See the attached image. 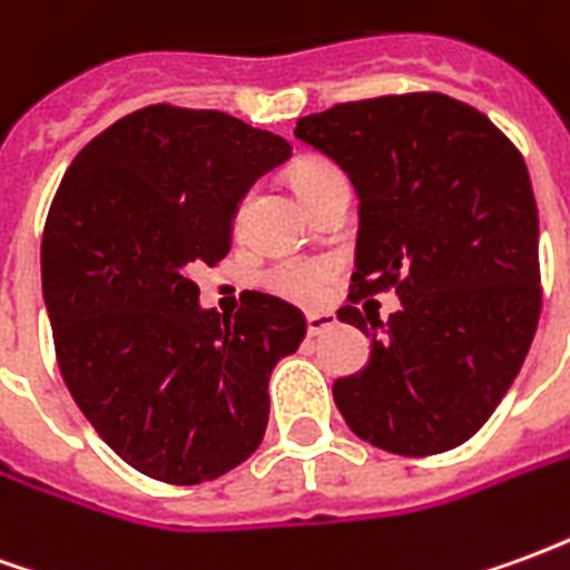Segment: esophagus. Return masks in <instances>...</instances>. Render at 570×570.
Here are the masks:
<instances>
[{
	"mask_svg": "<svg viewBox=\"0 0 570 570\" xmlns=\"http://www.w3.org/2000/svg\"><path fill=\"white\" fill-rule=\"evenodd\" d=\"M335 314H330V311H314V314H308V335H321L326 333V330H333L335 326Z\"/></svg>",
	"mask_w": 570,
	"mask_h": 570,
	"instance_id": "obj_1",
	"label": "esophagus"
}]
</instances>
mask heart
<instances>
[{
  "label": "heart",
  "mask_w": 570,
  "mask_h": 570,
  "mask_svg": "<svg viewBox=\"0 0 570 570\" xmlns=\"http://www.w3.org/2000/svg\"><path fill=\"white\" fill-rule=\"evenodd\" d=\"M333 176H342V170L333 161H326V158H302L296 164V170H293V186H296L298 195H308L311 188H317L326 179H333ZM244 207H247V200L237 207L235 225H240ZM335 272H338V265L333 259H289L272 268L268 286H272L274 293L289 298V302L314 305V302L323 298Z\"/></svg>",
  "instance_id": "heart-1"
}]
</instances>
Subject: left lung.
Segmentation results:
<instances>
[{
    "mask_svg": "<svg viewBox=\"0 0 570 570\" xmlns=\"http://www.w3.org/2000/svg\"><path fill=\"white\" fill-rule=\"evenodd\" d=\"M360 198L351 302L394 286L387 323L345 305L372 335L370 363L333 384L360 440L424 458L476 433L525 363L540 317L538 204L525 158L473 106L391 94L296 121Z\"/></svg>",
    "mask_w": 570,
    "mask_h": 570,
    "instance_id": "left-lung-1",
    "label": "left lung"
}]
</instances>
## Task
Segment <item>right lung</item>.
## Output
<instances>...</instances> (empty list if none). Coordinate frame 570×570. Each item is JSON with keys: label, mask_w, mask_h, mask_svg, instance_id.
Instances as JSON below:
<instances>
[{"label": "right lung", "mask_w": 570, "mask_h": 570, "mask_svg": "<svg viewBox=\"0 0 570 570\" xmlns=\"http://www.w3.org/2000/svg\"><path fill=\"white\" fill-rule=\"evenodd\" d=\"M293 146L213 109L146 106L72 158L42 235V296L60 375L134 470L198 485L247 461L268 424L272 370L305 317L247 293L200 308L191 274L232 249L253 183Z\"/></svg>", "instance_id": "right-lung-1"}]
</instances>
